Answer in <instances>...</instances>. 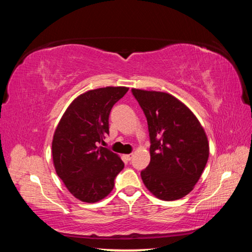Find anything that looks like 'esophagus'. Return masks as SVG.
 <instances>
[{
	"mask_svg": "<svg viewBox=\"0 0 252 252\" xmlns=\"http://www.w3.org/2000/svg\"><path fill=\"white\" fill-rule=\"evenodd\" d=\"M125 157H126V160H131L132 158H133V153H130V155H126Z\"/></svg>",
	"mask_w": 252,
	"mask_h": 252,
	"instance_id": "esophagus-1",
	"label": "esophagus"
}]
</instances>
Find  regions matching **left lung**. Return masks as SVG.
<instances>
[{
	"label": "left lung",
	"mask_w": 252,
	"mask_h": 252,
	"mask_svg": "<svg viewBox=\"0 0 252 252\" xmlns=\"http://www.w3.org/2000/svg\"><path fill=\"white\" fill-rule=\"evenodd\" d=\"M147 117L150 163L141 178L150 192L164 201L190 193L209 158L201 123L188 106L167 92L132 89Z\"/></svg>",
	"instance_id": "1"
}]
</instances>
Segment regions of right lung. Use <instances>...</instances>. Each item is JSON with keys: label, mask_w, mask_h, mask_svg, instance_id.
<instances>
[{"label": "right lung", "mask_w": 252, "mask_h": 252, "mask_svg": "<svg viewBox=\"0 0 252 252\" xmlns=\"http://www.w3.org/2000/svg\"><path fill=\"white\" fill-rule=\"evenodd\" d=\"M127 90L126 87H106L80 94L67 106L54 131L55 171L81 201L93 203L105 198L125 168L117 153L99 143L109 134L111 109Z\"/></svg>", "instance_id": "right-lung-1"}]
</instances>
